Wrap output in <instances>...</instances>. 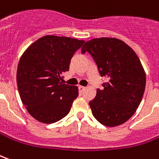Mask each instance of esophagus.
<instances>
[{"label": "esophagus", "instance_id": "obj_1", "mask_svg": "<svg viewBox=\"0 0 159 159\" xmlns=\"http://www.w3.org/2000/svg\"><path fill=\"white\" fill-rule=\"evenodd\" d=\"M78 89H79L80 92H83V91L86 89V88L83 87V86H79V87H78Z\"/></svg>", "mask_w": 159, "mask_h": 159}]
</instances>
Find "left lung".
Segmentation results:
<instances>
[{
    "instance_id": "1",
    "label": "left lung",
    "mask_w": 159,
    "mask_h": 159,
    "mask_svg": "<svg viewBox=\"0 0 159 159\" xmlns=\"http://www.w3.org/2000/svg\"><path fill=\"white\" fill-rule=\"evenodd\" d=\"M86 52L101 76L107 79L89 102L92 114L104 126H120L134 115L144 95L146 80L141 62L129 45L115 38L87 41L82 47V53Z\"/></svg>"
}]
</instances>
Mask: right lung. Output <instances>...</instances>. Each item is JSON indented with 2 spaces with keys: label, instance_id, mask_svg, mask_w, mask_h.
Instances as JSON below:
<instances>
[{
  "label": "right lung",
  "instance_id": "right-lung-1",
  "mask_svg": "<svg viewBox=\"0 0 159 159\" xmlns=\"http://www.w3.org/2000/svg\"><path fill=\"white\" fill-rule=\"evenodd\" d=\"M84 43L68 37L46 35L25 51L17 69L20 96L33 118L45 124L65 117L78 89L63 83L74 53Z\"/></svg>",
  "mask_w": 159,
  "mask_h": 159
}]
</instances>
